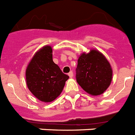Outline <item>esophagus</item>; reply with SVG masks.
<instances>
[{"label":"esophagus","mask_w":135,"mask_h":135,"mask_svg":"<svg viewBox=\"0 0 135 135\" xmlns=\"http://www.w3.org/2000/svg\"><path fill=\"white\" fill-rule=\"evenodd\" d=\"M68 75H69V76H70V78H72L73 77V72H72V71H71V72H70L68 73Z\"/></svg>","instance_id":"esophagus-1"}]
</instances>
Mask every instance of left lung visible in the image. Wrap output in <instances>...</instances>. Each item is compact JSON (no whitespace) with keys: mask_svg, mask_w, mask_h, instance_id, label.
I'll return each mask as SVG.
<instances>
[{"mask_svg":"<svg viewBox=\"0 0 135 135\" xmlns=\"http://www.w3.org/2000/svg\"><path fill=\"white\" fill-rule=\"evenodd\" d=\"M76 81L87 93L92 96L103 94L110 86L112 70L109 61L101 52L91 49L79 57Z\"/></svg>","mask_w":135,"mask_h":135,"instance_id":"8db88e82","label":"left lung"}]
</instances>
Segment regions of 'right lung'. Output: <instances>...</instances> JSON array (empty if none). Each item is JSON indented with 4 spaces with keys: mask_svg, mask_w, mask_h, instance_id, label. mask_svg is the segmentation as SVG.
Returning a JSON list of instances; mask_svg holds the SVG:
<instances>
[{
    "mask_svg": "<svg viewBox=\"0 0 135 135\" xmlns=\"http://www.w3.org/2000/svg\"><path fill=\"white\" fill-rule=\"evenodd\" d=\"M27 88L38 99L50 103L63 91L69 79L52 60V49L45 45L36 52L25 70Z\"/></svg>",
    "mask_w": 135,
    "mask_h": 135,
    "instance_id": "right-lung-1",
    "label": "right lung"
}]
</instances>
